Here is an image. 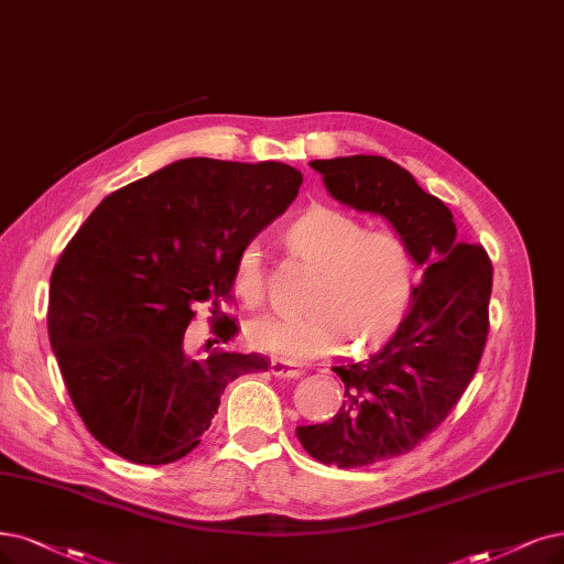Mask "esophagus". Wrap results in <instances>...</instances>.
Returning a JSON list of instances; mask_svg holds the SVG:
<instances>
[{
  "mask_svg": "<svg viewBox=\"0 0 564 564\" xmlns=\"http://www.w3.org/2000/svg\"><path fill=\"white\" fill-rule=\"evenodd\" d=\"M269 371L274 373V377H279V379H297V377H302V371L297 367L290 365V362H285V360H271L269 362Z\"/></svg>",
  "mask_w": 564,
  "mask_h": 564,
  "instance_id": "1",
  "label": "esophagus"
}]
</instances>
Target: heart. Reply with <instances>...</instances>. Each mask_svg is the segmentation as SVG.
<instances>
[{"instance_id":"obj_1","label":"heart","mask_w":564,"mask_h":564,"mask_svg":"<svg viewBox=\"0 0 564 564\" xmlns=\"http://www.w3.org/2000/svg\"><path fill=\"white\" fill-rule=\"evenodd\" d=\"M293 256L316 269L300 314H267L246 325L250 346L285 360H311L348 341L350 352L383 346L400 329L415 285L409 243L388 229L335 208H311L288 227ZM235 290L246 306L267 300V262L260 239L241 246Z\"/></svg>"}]
</instances>
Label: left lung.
Returning <instances> with one entry per match:
<instances>
[{"mask_svg":"<svg viewBox=\"0 0 564 564\" xmlns=\"http://www.w3.org/2000/svg\"><path fill=\"white\" fill-rule=\"evenodd\" d=\"M329 195L383 216L425 274L392 339L365 362L335 369L344 406L329 423L297 427L323 465L365 467L413 451L457 406L488 341L492 262L484 246L455 239L448 206L381 155L314 160Z\"/></svg>","mask_w":564,"mask_h":564,"instance_id":"left-lung-1","label":"left lung"}]
</instances>
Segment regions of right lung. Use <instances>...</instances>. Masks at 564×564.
Segmentation results:
<instances>
[{"label":"right lung","instance_id":"obj_1","mask_svg":"<svg viewBox=\"0 0 564 564\" xmlns=\"http://www.w3.org/2000/svg\"><path fill=\"white\" fill-rule=\"evenodd\" d=\"M283 162L187 158L120 187L78 227L53 269L48 337L69 398L95 440L134 465H170L197 448L220 394L267 371L260 352L185 356L197 304L227 344L246 241L297 197Z\"/></svg>","mask_w":564,"mask_h":564}]
</instances>
